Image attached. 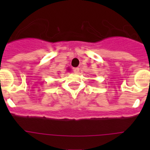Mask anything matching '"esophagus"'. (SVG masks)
Wrapping results in <instances>:
<instances>
[{
  "instance_id": "obj_1",
  "label": "esophagus",
  "mask_w": 150,
  "mask_h": 150,
  "mask_svg": "<svg viewBox=\"0 0 150 150\" xmlns=\"http://www.w3.org/2000/svg\"><path fill=\"white\" fill-rule=\"evenodd\" d=\"M73 71L75 73L79 72V68H73Z\"/></svg>"
}]
</instances>
